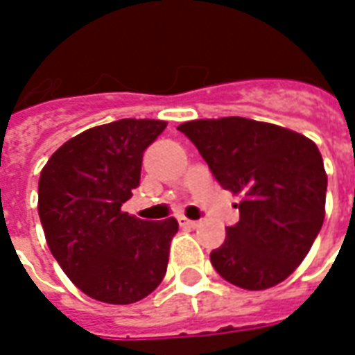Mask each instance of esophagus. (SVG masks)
Listing matches in <instances>:
<instances>
[{"instance_id": "obj_1", "label": "esophagus", "mask_w": 355, "mask_h": 355, "mask_svg": "<svg viewBox=\"0 0 355 355\" xmlns=\"http://www.w3.org/2000/svg\"><path fill=\"white\" fill-rule=\"evenodd\" d=\"M178 223H180V227H186V229H196V227H199V221L188 220L186 216H180V218H178Z\"/></svg>"}]
</instances>
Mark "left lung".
<instances>
[{"label": "left lung", "mask_w": 355, "mask_h": 355, "mask_svg": "<svg viewBox=\"0 0 355 355\" xmlns=\"http://www.w3.org/2000/svg\"><path fill=\"white\" fill-rule=\"evenodd\" d=\"M221 188L242 197L240 221L210 253L216 272L245 291L285 281L309 253L326 214L328 175L309 137L243 117L178 126Z\"/></svg>", "instance_id": "1"}]
</instances>
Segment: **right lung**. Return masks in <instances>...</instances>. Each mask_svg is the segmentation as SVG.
Returning <instances> with one entry per match:
<instances>
[{
	"mask_svg": "<svg viewBox=\"0 0 355 355\" xmlns=\"http://www.w3.org/2000/svg\"><path fill=\"white\" fill-rule=\"evenodd\" d=\"M166 121L121 119L81 132L51 154L39 178V216L51 255L93 300L128 305L167 272L175 218L145 221L123 212L139 186L143 153Z\"/></svg>",
	"mask_w": 355,
	"mask_h": 355,
	"instance_id": "1",
	"label": "right lung"
}]
</instances>
